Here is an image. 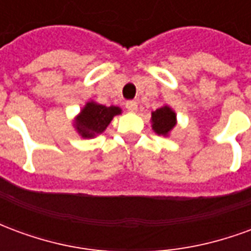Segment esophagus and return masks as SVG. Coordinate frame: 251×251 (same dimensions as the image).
<instances>
[{
  "label": "esophagus",
  "instance_id": "1",
  "mask_svg": "<svg viewBox=\"0 0 251 251\" xmlns=\"http://www.w3.org/2000/svg\"><path fill=\"white\" fill-rule=\"evenodd\" d=\"M126 109L129 110L130 113H136L137 111V103L134 100H129V102H126Z\"/></svg>",
  "mask_w": 251,
  "mask_h": 251
}]
</instances>
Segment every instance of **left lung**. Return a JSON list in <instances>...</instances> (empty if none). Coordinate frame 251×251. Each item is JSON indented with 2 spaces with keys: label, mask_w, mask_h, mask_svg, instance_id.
<instances>
[{
  "label": "left lung",
  "mask_w": 251,
  "mask_h": 251,
  "mask_svg": "<svg viewBox=\"0 0 251 251\" xmlns=\"http://www.w3.org/2000/svg\"><path fill=\"white\" fill-rule=\"evenodd\" d=\"M151 124H152L153 131L157 136L168 137L171 131L175 129V126L177 125L176 111L168 104H164L157 110L152 111Z\"/></svg>",
  "instance_id": "obj_1"
}]
</instances>
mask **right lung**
Here are the masks:
<instances>
[{
  "label": "right lung",
  "mask_w": 251,
  "mask_h": 251,
  "mask_svg": "<svg viewBox=\"0 0 251 251\" xmlns=\"http://www.w3.org/2000/svg\"><path fill=\"white\" fill-rule=\"evenodd\" d=\"M122 110L118 106H104L94 100H88L79 114L74 118V129L82 138H94L102 134L115 115Z\"/></svg>",
  "instance_id": "right-lung-1"
}]
</instances>
